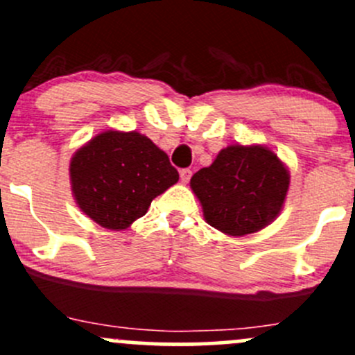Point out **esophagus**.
Here are the masks:
<instances>
[{"label":"esophagus","mask_w":355,"mask_h":355,"mask_svg":"<svg viewBox=\"0 0 355 355\" xmlns=\"http://www.w3.org/2000/svg\"><path fill=\"white\" fill-rule=\"evenodd\" d=\"M190 177H192V171L189 170V168H182L180 170V180L184 182V184H187L190 180Z\"/></svg>","instance_id":"obj_1"}]
</instances>
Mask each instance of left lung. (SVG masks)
I'll use <instances>...</instances> for the list:
<instances>
[{"mask_svg":"<svg viewBox=\"0 0 355 355\" xmlns=\"http://www.w3.org/2000/svg\"><path fill=\"white\" fill-rule=\"evenodd\" d=\"M204 218L216 230L245 236L270 225L289 189V171L266 146L233 144L190 178Z\"/></svg>","mask_w":355,"mask_h":355,"instance_id":"1","label":"left lung"}]
</instances>
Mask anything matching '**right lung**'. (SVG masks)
Here are the masks:
<instances>
[{
    "label": "right lung",
    "instance_id": "1",
    "mask_svg": "<svg viewBox=\"0 0 355 355\" xmlns=\"http://www.w3.org/2000/svg\"><path fill=\"white\" fill-rule=\"evenodd\" d=\"M81 211L107 230H125L151 200L178 182L166 153L143 134L105 130L78 149L69 165Z\"/></svg>",
    "mask_w": 355,
    "mask_h": 355
}]
</instances>
